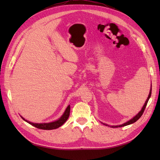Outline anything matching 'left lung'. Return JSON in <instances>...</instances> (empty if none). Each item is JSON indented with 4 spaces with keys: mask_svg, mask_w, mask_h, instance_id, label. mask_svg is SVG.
<instances>
[{
    "mask_svg": "<svg viewBox=\"0 0 160 160\" xmlns=\"http://www.w3.org/2000/svg\"><path fill=\"white\" fill-rule=\"evenodd\" d=\"M151 87H152V86H151ZM151 91H152V88L151 87L150 92H149V95H148V98H147V100H146V102H145L144 105L143 106V107H142V110H141L140 112H139V113H138L136 115H135V117H133L132 119H131L130 120H128V122H125V123L122 124H121V125H118V126H111V127H112V128H118V127H124V126H127V125H129V124H132V123H134V122H135L138 120H139V119H140V117L142 115V114H143L144 111V109H145V108H146V107H147V104L148 102L149 98H151ZM104 124L106 125V126H108V125H107V124Z\"/></svg>",
    "mask_w": 160,
    "mask_h": 160,
    "instance_id": "obj_1",
    "label": "left lung"
}]
</instances>
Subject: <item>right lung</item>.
I'll return each instance as SVG.
<instances>
[{
    "instance_id": "obj_1",
    "label": "right lung",
    "mask_w": 160,
    "mask_h": 160,
    "mask_svg": "<svg viewBox=\"0 0 160 160\" xmlns=\"http://www.w3.org/2000/svg\"><path fill=\"white\" fill-rule=\"evenodd\" d=\"M69 114H70V105H69V106L67 107L64 113H63L62 116L58 119V120L52 122H49V123H33V122H29L28 120H25V119H24L22 116L20 117H21L24 120L26 121L27 122H28L29 124H30L36 128H40V129H43V130H52V129H56L61 127V126H62L64 122L67 120V119L69 118Z\"/></svg>"
}]
</instances>
